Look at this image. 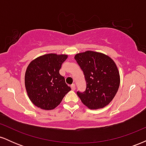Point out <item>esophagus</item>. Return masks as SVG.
Here are the masks:
<instances>
[{"label":"esophagus","mask_w":146,"mask_h":146,"mask_svg":"<svg viewBox=\"0 0 146 146\" xmlns=\"http://www.w3.org/2000/svg\"><path fill=\"white\" fill-rule=\"evenodd\" d=\"M71 89L73 90H75V85L74 84H73L71 85Z\"/></svg>","instance_id":"1"}]
</instances>
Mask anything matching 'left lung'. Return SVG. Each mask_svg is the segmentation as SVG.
I'll return each instance as SVG.
<instances>
[{
  "mask_svg": "<svg viewBox=\"0 0 146 146\" xmlns=\"http://www.w3.org/2000/svg\"><path fill=\"white\" fill-rule=\"evenodd\" d=\"M86 82L83 93L77 94L90 109H99L113 100L119 89L120 76L116 64L102 53L87 51L75 56Z\"/></svg>",
  "mask_w": 146,
  "mask_h": 146,
  "instance_id": "obj_1",
  "label": "left lung"
}]
</instances>
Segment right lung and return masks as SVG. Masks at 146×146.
Segmentation results:
<instances>
[{"label":"right lung","instance_id":"add662e5","mask_svg":"<svg viewBox=\"0 0 146 146\" xmlns=\"http://www.w3.org/2000/svg\"><path fill=\"white\" fill-rule=\"evenodd\" d=\"M67 57L49 53L36 58L27 66L25 88L30 100L38 108L54 109L71 90L59 72Z\"/></svg>","mask_w":146,"mask_h":146}]
</instances>
